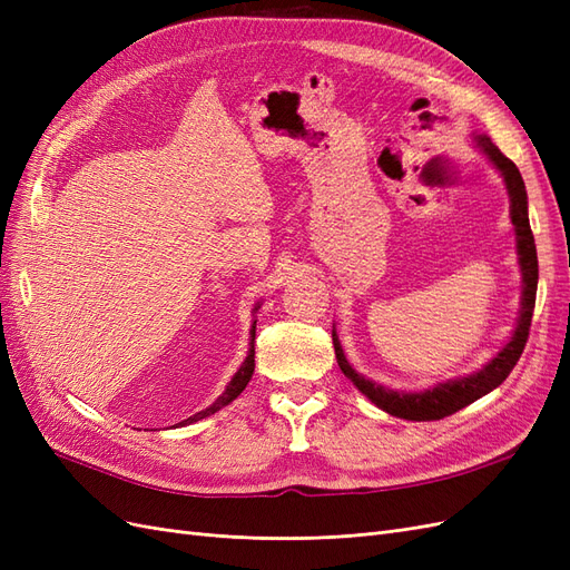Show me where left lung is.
Here are the masks:
<instances>
[{"label":"left lung","instance_id":"8db88e82","mask_svg":"<svg viewBox=\"0 0 570 570\" xmlns=\"http://www.w3.org/2000/svg\"><path fill=\"white\" fill-rule=\"evenodd\" d=\"M475 147L485 154L488 161L499 170L502 176L507 193H509V216L513 223L515 233V252H519V266H521V308L519 318H515V327L509 337V342L499 350L485 366L469 373L452 377V381L438 383L421 392H406V390H390L381 383L368 381L366 375H361L352 368V364L344 356V350L340 344V337L333 327V344H335V356L342 373L350 377L361 394H366L368 400L383 409L390 416L406 419V421H440L444 416H452L459 409L473 404L480 396H485L494 387L507 381V375L513 371L515 361L521 358L523 347L528 342V331L532 321V308H534V295H538V249H534V237L530 230L528 220V193L525 183L519 174V168L511 159H507L502 151H499L488 135H473Z\"/></svg>","mask_w":570,"mask_h":570}]
</instances>
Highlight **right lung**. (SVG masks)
<instances>
[{"instance_id": "1", "label": "right lung", "mask_w": 570, "mask_h": 570, "mask_svg": "<svg viewBox=\"0 0 570 570\" xmlns=\"http://www.w3.org/2000/svg\"><path fill=\"white\" fill-rule=\"evenodd\" d=\"M258 306H262V304H256L252 314H256V312H258ZM254 335H256V318L252 321V331H249V337H252V340H249V352H247V356H245V361H243V366H239V368H237V373L230 377V383L226 385V392H223L212 406H206L204 411H197L195 416H189V419L180 421L178 425L197 423V421H202V419H206V416H212V413L220 411L223 406H228L233 400H237L239 392H243V390L247 387V383L252 381V373H254Z\"/></svg>"}]
</instances>
